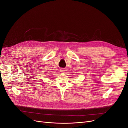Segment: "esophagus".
Masks as SVG:
<instances>
[{
	"instance_id": "34e87169",
	"label": "esophagus",
	"mask_w": 128,
	"mask_h": 128,
	"mask_svg": "<svg viewBox=\"0 0 128 128\" xmlns=\"http://www.w3.org/2000/svg\"><path fill=\"white\" fill-rule=\"evenodd\" d=\"M65 72V70L64 69H60V72Z\"/></svg>"
}]
</instances>
